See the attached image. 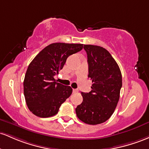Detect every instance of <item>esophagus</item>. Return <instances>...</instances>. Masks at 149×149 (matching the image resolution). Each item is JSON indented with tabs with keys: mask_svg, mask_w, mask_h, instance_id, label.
<instances>
[{
	"mask_svg": "<svg viewBox=\"0 0 149 149\" xmlns=\"http://www.w3.org/2000/svg\"><path fill=\"white\" fill-rule=\"evenodd\" d=\"M73 93H77L78 92V90L77 89H73Z\"/></svg>",
	"mask_w": 149,
	"mask_h": 149,
	"instance_id": "esophagus-1",
	"label": "esophagus"
}]
</instances>
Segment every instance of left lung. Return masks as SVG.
I'll return each mask as SVG.
<instances>
[{"mask_svg":"<svg viewBox=\"0 0 149 149\" xmlns=\"http://www.w3.org/2000/svg\"><path fill=\"white\" fill-rule=\"evenodd\" d=\"M84 48L87 54L88 77L93 84L90 92L81 93L83 101L75 111L86 124L98 125L114 113L123 85L122 74L118 63L104 48L84 45Z\"/></svg>","mask_w":149,"mask_h":149,"instance_id":"left-lung-1","label":"left lung"}]
</instances>
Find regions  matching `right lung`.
<instances>
[{"instance_id":"1","label":"right lung","mask_w":149,"mask_h":149,"mask_svg":"<svg viewBox=\"0 0 149 149\" xmlns=\"http://www.w3.org/2000/svg\"><path fill=\"white\" fill-rule=\"evenodd\" d=\"M82 48L81 43H51L31 62L24 77V95L33 114L49 118L58 113L72 88L57 82L54 76L63 69L68 57Z\"/></svg>"}]
</instances>
